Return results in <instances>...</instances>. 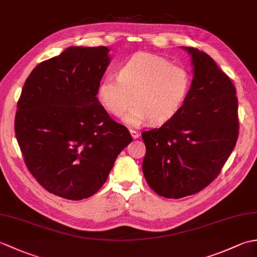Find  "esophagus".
Wrapping results in <instances>:
<instances>
[{
	"label": "esophagus",
	"instance_id": "1",
	"mask_svg": "<svg viewBox=\"0 0 257 257\" xmlns=\"http://www.w3.org/2000/svg\"><path fill=\"white\" fill-rule=\"evenodd\" d=\"M130 134H132L134 139L139 138V136H140V134L137 132V130H134V129H130Z\"/></svg>",
	"mask_w": 257,
	"mask_h": 257
}]
</instances>
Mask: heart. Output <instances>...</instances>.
<instances>
[{"label": "heart", "instance_id": "b5f03b06", "mask_svg": "<svg viewBox=\"0 0 257 257\" xmlns=\"http://www.w3.org/2000/svg\"><path fill=\"white\" fill-rule=\"evenodd\" d=\"M191 88L189 70L166 57L152 53H137L118 69V76H107L98 86V99L112 116L123 117L130 125L150 119L163 123L176 116Z\"/></svg>", "mask_w": 257, "mask_h": 257}]
</instances>
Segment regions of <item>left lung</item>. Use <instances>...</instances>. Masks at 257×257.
I'll return each mask as SVG.
<instances>
[{"mask_svg":"<svg viewBox=\"0 0 257 257\" xmlns=\"http://www.w3.org/2000/svg\"><path fill=\"white\" fill-rule=\"evenodd\" d=\"M192 56L194 77L176 116L141 134L143 171L150 188L168 199L192 195L219 176L238 138V102L230 77L206 53Z\"/></svg>","mask_w":257,"mask_h":257,"instance_id":"8db88e82","label":"left lung"}]
</instances>
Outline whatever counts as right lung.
<instances>
[{"mask_svg":"<svg viewBox=\"0 0 257 257\" xmlns=\"http://www.w3.org/2000/svg\"><path fill=\"white\" fill-rule=\"evenodd\" d=\"M105 46H72L32 70L15 114L24 162L43 188L67 200L94 195L133 141L97 98L110 62Z\"/></svg>","mask_w":257,"mask_h":257,"instance_id":"1","label":"right lung"}]
</instances>
